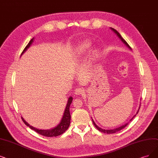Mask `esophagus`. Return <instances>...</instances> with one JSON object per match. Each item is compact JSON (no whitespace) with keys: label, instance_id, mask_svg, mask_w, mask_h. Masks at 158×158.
<instances>
[{"label":"esophagus","instance_id":"1","mask_svg":"<svg viewBox=\"0 0 158 158\" xmlns=\"http://www.w3.org/2000/svg\"><path fill=\"white\" fill-rule=\"evenodd\" d=\"M84 93V90L81 87H78L74 90V94H81Z\"/></svg>","mask_w":158,"mask_h":158}]
</instances>
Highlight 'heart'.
<instances>
[{"label": "heart", "instance_id": "b5f03b06", "mask_svg": "<svg viewBox=\"0 0 158 158\" xmlns=\"http://www.w3.org/2000/svg\"><path fill=\"white\" fill-rule=\"evenodd\" d=\"M91 46V42L89 40H85L80 43V48L82 51H86ZM65 81V79L64 80Z\"/></svg>", "mask_w": 158, "mask_h": 158}]
</instances>
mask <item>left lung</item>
Instances as JSON below:
<instances>
[{"label": "left lung", "mask_w": 158, "mask_h": 158, "mask_svg": "<svg viewBox=\"0 0 158 158\" xmlns=\"http://www.w3.org/2000/svg\"><path fill=\"white\" fill-rule=\"evenodd\" d=\"M110 29L113 31V32H114V33L117 35V36L118 37V38H119L120 40H121V41L124 44V45H125L126 46H127L130 50H131V47L129 46V45L127 43V42L123 38L122 36L121 35V34H120L116 30H115L114 28H110ZM140 106H141V104H140ZM139 109H140V107H139V109H138V110H137V113H136V114L130 120V121H132V119H133V118L136 116V115L138 113L139 111ZM92 121H93V124L94 125V127H96V128H97V130H98L100 131L101 132H103V133H105V134H114V133H116V132H117V131H120V130H121L122 129H123L124 128H125V127H127V126L128 125V123H126V124H124V125H122V126H121V127H119L116 128H114V129H111V130H105V129H102L101 128H100V127H98V126H97V125L95 124V123H94V121H93V118H92Z\"/></svg>", "instance_id": "8db88e82"}]
</instances>
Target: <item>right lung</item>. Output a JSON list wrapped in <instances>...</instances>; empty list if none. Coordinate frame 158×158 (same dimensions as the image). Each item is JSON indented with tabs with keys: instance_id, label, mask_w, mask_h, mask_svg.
Masks as SVG:
<instances>
[{
	"instance_id": "1",
	"label": "right lung",
	"mask_w": 158,
	"mask_h": 158,
	"mask_svg": "<svg viewBox=\"0 0 158 158\" xmlns=\"http://www.w3.org/2000/svg\"><path fill=\"white\" fill-rule=\"evenodd\" d=\"M34 37H33V38L30 41V42L28 43L27 47L24 48V49L23 50V51L21 54V56L25 52H26L27 49L31 46V44H32V43L34 42ZM67 100H68L65 109V111L64 113V115H63L61 121L57 126H56V127H55L51 129L41 130V129L36 128L32 127V126H30L22 117L21 118L23 119V121L30 128L34 130L35 131L37 132V133H38L42 135H44L45 137H56V136L60 135L61 134H64V132L68 129V128L69 127V125H70V123H71V113H70V111H69V108H70V105L71 104V103L73 102V97H70L68 98Z\"/></svg>"
}]
</instances>
